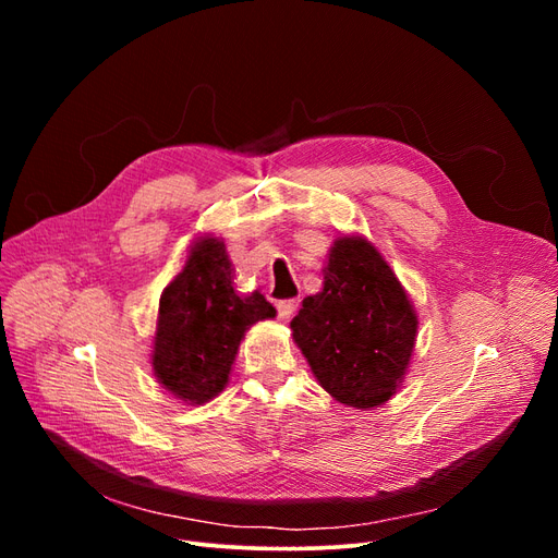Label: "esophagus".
I'll use <instances>...</instances> for the list:
<instances>
[{"instance_id": "1", "label": "esophagus", "mask_w": 558, "mask_h": 558, "mask_svg": "<svg viewBox=\"0 0 558 558\" xmlns=\"http://www.w3.org/2000/svg\"><path fill=\"white\" fill-rule=\"evenodd\" d=\"M276 307H278V316H280L282 320H287V318L294 316V312L299 310V301H294V299H289V301H278V303H276Z\"/></svg>"}]
</instances>
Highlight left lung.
Instances as JSON below:
<instances>
[{
  "instance_id": "1",
  "label": "left lung",
  "mask_w": 558,
  "mask_h": 558,
  "mask_svg": "<svg viewBox=\"0 0 558 558\" xmlns=\"http://www.w3.org/2000/svg\"><path fill=\"white\" fill-rule=\"evenodd\" d=\"M294 341L335 400L371 409L400 387L416 343L418 318L377 248L339 238L324 269V289L291 320Z\"/></svg>"
}]
</instances>
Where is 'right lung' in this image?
Returning a JSON list of instances; mask_svg holds the SVG:
<instances>
[{
    "label": "right lung",
    "instance_id": "obj_1",
    "mask_svg": "<svg viewBox=\"0 0 558 558\" xmlns=\"http://www.w3.org/2000/svg\"><path fill=\"white\" fill-rule=\"evenodd\" d=\"M276 307L259 291L238 296L219 238H201L162 291L154 337V375L187 404L213 400L228 385L244 332Z\"/></svg>",
    "mask_w": 558,
    "mask_h": 558
}]
</instances>
